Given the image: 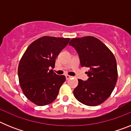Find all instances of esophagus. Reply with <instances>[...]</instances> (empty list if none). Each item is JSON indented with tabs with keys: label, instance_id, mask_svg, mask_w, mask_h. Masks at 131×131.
Wrapping results in <instances>:
<instances>
[{
	"label": "esophagus",
	"instance_id": "34e87169",
	"mask_svg": "<svg viewBox=\"0 0 131 131\" xmlns=\"http://www.w3.org/2000/svg\"><path fill=\"white\" fill-rule=\"evenodd\" d=\"M71 77H72V76L68 75H66V79H67V80L69 79H71Z\"/></svg>",
	"mask_w": 131,
	"mask_h": 131
}]
</instances>
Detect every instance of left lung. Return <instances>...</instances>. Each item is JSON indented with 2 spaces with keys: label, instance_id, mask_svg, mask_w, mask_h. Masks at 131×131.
Segmentation results:
<instances>
[{
  "label": "left lung",
  "instance_id": "obj_1",
  "mask_svg": "<svg viewBox=\"0 0 131 131\" xmlns=\"http://www.w3.org/2000/svg\"><path fill=\"white\" fill-rule=\"evenodd\" d=\"M69 45L75 48L82 67L89 68L86 81L78 79L73 94L84 105L96 106L106 101L113 92L117 81L115 58L104 44L92 36L74 38Z\"/></svg>",
  "mask_w": 131,
  "mask_h": 131
}]
</instances>
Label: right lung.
<instances>
[{"label":"right lung","instance_id":"add662e5","mask_svg":"<svg viewBox=\"0 0 131 131\" xmlns=\"http://www.w3.org/2000/svg\"><path fill=\"white\" fill-rule=\"evenodd\" d=\"M69 40L44 36L33 41L23 54L18 65L19 83L24 95L35 105L46 106L57 97L66 77L50 68H54L56 57Z\"/></svg>","mask_w":131,"mask_h":131}]
</instances>
